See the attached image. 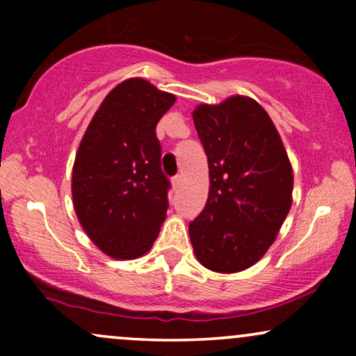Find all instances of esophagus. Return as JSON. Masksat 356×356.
Masks as SVG:
<instances>
[{"label":"esophagus","instance_id":"obj_1","mask_svg":"<svg viewBox=\"0 0 356 356\" xmlns=\"http://www.w3.org/2000/svg\"><path fill=\"white\" fill-rule=\"evenodd\" d=\"M172 186L174 189H179V187L182 186V175H175V177H172Z\"/></svg>","mask_w":356,"mask_h":356}]
</instances>
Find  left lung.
<instances>
[{
    "mask_svg": "<svg viewBox=\"0 0 356 356\" xmlns=\"http://www.w3.org/2000/svg\"><path fill=\"white\" fill-rule=\"evenodd\" d=\"M209 164V197L189 224L195 257L218 273L257 263L291 209L293 169L268 112L249 97L195 107Z\"/></svg>",
    "mask_w": 356,
    "mask_h": 356,
    "instance_id": "left-lung-1",
    "label": "left lung"
}]
</instances>
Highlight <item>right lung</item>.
<instances>
[{
  "label": "right lung",
  "instance_id": "add662e5",
  "mask_svg": "<svg viewBox=\"0 0 356 356\" xmlns=\"http://www.w3.org/2000/svg\"><path fill=\"white\" fill-rule=\"evenodd\" d=\"M174 102L147 80L129 79L105 97L81 138L73 206L88 238L110 257L145 254L165 220L170 182L155 127Z\"/></svg>",
  "mask_w": 356,
  "mask_h": 356
}]
</instances>
